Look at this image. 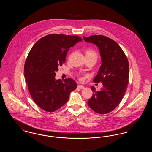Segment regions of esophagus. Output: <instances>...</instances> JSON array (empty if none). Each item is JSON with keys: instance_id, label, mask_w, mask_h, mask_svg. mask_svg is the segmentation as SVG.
<instances>
[{"instance_id": "esophagus-1", "label": "esophagus", "mask_w": 152, "mask_h": 152, "mask_svg": "<svg viewBox=\"0 0 152 152\" xmlns=\"http://www.w3.org/2000/svg\"><path fill=\"white\" fill-rule=\"evenodd\" d=\"M77 88H79V89H84V86H77Z\"/></svg>"}]
</instances>
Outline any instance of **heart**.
Returning a JSON list of instances; mask_svg holds the SVG:
<instances>
[{"mask_svg": "<svg viewBox=\"0 0 152 152\" xmlns=\"http://www.w3.org/2000/svg\"><path fill=\"white\" fill-rule=\"evenodd\" d=\"M86 56L87 57H91L94 60L96 61L97 58H98V54L97 53V52L93 50V49H87L86 51Z\"/></svg>", "mask_w": 152, "mask_h": 152, "instance_id": "1", "label": "heart"}]
</instances>
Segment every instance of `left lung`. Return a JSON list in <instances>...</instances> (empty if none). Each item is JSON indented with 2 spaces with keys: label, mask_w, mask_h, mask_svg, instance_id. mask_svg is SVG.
Returning a JSON list of instances; mask_svg holds the SVG:
<instances>
[{
  "label": "left lung",
  "mask_w": 152,
  "mask_h": 152,
  "mask_svg": "<svg viewBox=\"0 0 152 152\" xmlns=\"http://www.w3.org/2000/svg\"><path fill=\"white\" fill-rule=\"evenodd\" d=\"M84 40L94 43L100 51L102 64L94 83H102L100 91L92 87L93 95L88 101L90 108L99 114H107L118 105L129 83V66L126 56L115 40L104 35H92Z\"/></svg>",
  "instance_id": "left-lung-1"
}]
</instances>
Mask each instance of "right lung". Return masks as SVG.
I'll return each mask as SVG.
<instances>
[{
    "instance_id": "add662e5",
    "label": "right lung",
    "mask_w": 152,
    "mask_h": 152,
    "mask_svg": "<svg viewBox=\"0 0 152 152\" xmlns=\"http://www.w3.org/2000/svg\"><path fill=\"white\" fill-rule=\"evenodd\" d=\"M81 37L64 34H49L39 40L29 51L24 67L29 94L44 110L53 112L68 101L71 92L77 88L71 78L55 80L56 71L65 63L69 49Z\"/></svg>"
}]
</instances>
